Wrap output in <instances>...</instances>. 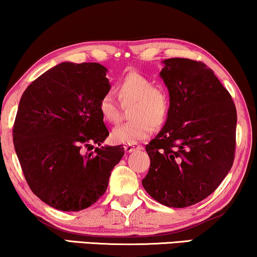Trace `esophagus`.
Listing matches in <instances>:
<instances>
[{"mask_svg":"<svg viewBox=\"0 0 257 257\" xmlns=\"http://www.w3.org/2000/svg\"><path fill=\"white\" fill-rule=\"evenodd\" d=\"M143 146L138 145V144H127V145L124 146V150L125 152L127 153H131L133 151H137V150H142Z\"/></svg>","mask_w":257,"mask_h":257,"instance_id":"1","label":"esophagus"}]
</instances>
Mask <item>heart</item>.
<instances>
[{
    "label": "heart",
    "mask_w": 257,
    "mask_h": 257,
    "mask_svg": "<svg viewBox=\"0 0 257 257\" xmlns=\"http://www.w3.org/2000/svg\"><path fill=\"white\" fill-rule=\"evenodd\" d=\"M117 90L122 104H133L130 110V117L133 120L112 130L111 139L114 143H138L152 133L153 125L160 126L166 120L170 112V97L164 87L154 85L149 77L139 72H130L119 82ZM98 107L105 121L115 124L120 119V108L112 93H105Z\"/></svg>",
    "instance_id": "heart-1"
}]
</instances>
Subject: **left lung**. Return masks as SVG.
I'll list each match as a JSON object with an SVG mask.
<instances>
[{
	"instance_id": "left-lung-1",
	"label": "left lung",
	"mask_w": 257,
	"mask_h": 257,
	"mask_svg": "<svg viewBox=\"0 0 257 257\" xmlns=\"http://www.w3.org/2000/svg\"><path fill=\"white\" fill-rule=\"evenodd\" d=\"M163 64L170 112L146 145L151 165L142 182L161 205L184 208L212 194L233 166L236 108L203 63L168 58Z\"/></svg>"
}]
</instances>
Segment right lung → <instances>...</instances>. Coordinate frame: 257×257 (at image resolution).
<instances>
[{
  "instance_id": "obj_1",
  "label": "right lung",
  "mask_w": 257,
  "mask_h": 257,
  "mask_svg": "<svg viewBox=\"0 0 257 257\" xmlns=\"http://www.w3.org/2000/svg\"><path fill=\"white\" fill-rule=\"evenodd\" d=\"M98 63L63 62L35 79L21 97L14 146L34 194L63 212H78L106 192L124 147L100 146L108 131L99 112L111 89ZM98 143L83 155V146Z\"/></svg>"
}]
</instances>
